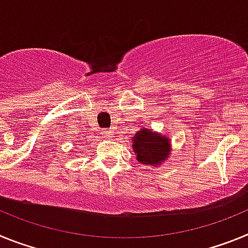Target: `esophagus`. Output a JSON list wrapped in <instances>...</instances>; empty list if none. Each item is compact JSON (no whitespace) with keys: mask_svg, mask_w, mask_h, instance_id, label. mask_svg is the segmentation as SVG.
I'll use <instances>...</instances> for the list:
<instances>
[{"mask_svg":"<svg viewBox=\"0 0 248 248\" xmlns=\"http://www.w3.org/2000/svg\"><path fill=\"white\" fill-rule=\"evenodd\" d=\"M103 135H104L107 139H111V138H113V135H114V131L113 130H104V131H103Z\"/></svg>","mask_w":248,"mask_h":248,"instance_id":"obj_1","label":"esophagus"}]
</instances>
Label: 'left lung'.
<instances>
[{
    "mask_svg": "<svg viewBox=\"0 0 248 248\" xmlns=\"http://www.w3.org/2000/svg\"><path fill=\"white\" fill-rule=\"evenodd\" d=\"M133 138V149L137 153V159L140 163L156 165L163 163V160L168 157L170 145L166 138L148 131L146 129L138 131Z\"/></svg>",
    "mask_w": 248,
    "mask_h": 248,
    "instance_id": "1",
    "label": "left lung"
}]
</instances>
